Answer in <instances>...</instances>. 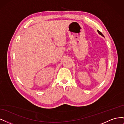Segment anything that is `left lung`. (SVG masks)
Listing matches in <instances>:
<instances>
[{
	"instance_id": "1",
	"label": "left lung",
	"mask_w": 124,
	"mask_h": 124,
	"mask_svg": "<svg viewBox=\"0 0 124 124\" xmlns=\"http://www.w3.org/2000/svg\"><path fill=\"white\" fill-rule=\"evenodd\" d=\"M98 31V33H99V35H100L101 36H102V37H104V36H103V35H102V33H101V32L100 31H98H98Z\"/></svg>"
}]
</instances>
